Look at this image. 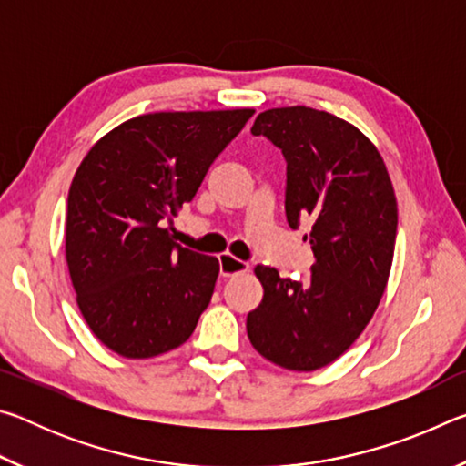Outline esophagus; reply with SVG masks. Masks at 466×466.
I'll list each match as a JSON object with an SVG mask.
<instances>
[{
	"label": "esophagus",
	"mask_w": 466,
	"mask_h": 466,
	"mask_svg": "<svg viewBox=\"0 0 466 466\" xmlns=\"http://www.w3.org/2000/svg\"><path fill=\"white\" fill-rule=\"evenodd\" d=\"M248 269H250L248 263H244V261H240V258L232 257L230 252L219 255V275H222V278H232V275L247 273Z\"/></svg>",
	"instance_id": "1"
}]
</instances>
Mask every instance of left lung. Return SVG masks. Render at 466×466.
Wrapping results in <instances>:
<instances>
[{
  "mask_svg": "<svg viewBox=\"0 0 466 466\" xmlns=\"http://www.w3.org/2000/svg\"><path fill=\"white\" fill-rule=\"evenodd\" d=\"M252 136L269 137L288 162L286 216L310 222L309 279H281L257 265L263 299L247 333L265 360L312 372L350 350L380 304L397 238V197L380 152L356 125L325 110L261 113Z\"/></svg>",
  "mask_w": 466,
  "mask_h": 466,
  "instance_id": "1",
  "label": "left lung"
}]
</instances>
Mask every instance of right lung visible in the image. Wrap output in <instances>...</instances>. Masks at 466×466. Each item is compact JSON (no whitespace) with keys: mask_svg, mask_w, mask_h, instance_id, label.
<instances>
[{"mask_svg":"<svg viewBox=\"0 0 466 466\" xmlns=\"http://www.w3.org/2000/svg\"><path fill=\"white\" fill-rule=\"evenodd\" d=\"M252 108L147 113L102 136L67 195L66 261L84 320L129 360L183 345L214 294L216 257L183 248L164 219L195 197Z\"/></svg>","mask_w":466,"mask_h":466,"instance_id":"obj_1","label":"right lung"}]
</instances>
